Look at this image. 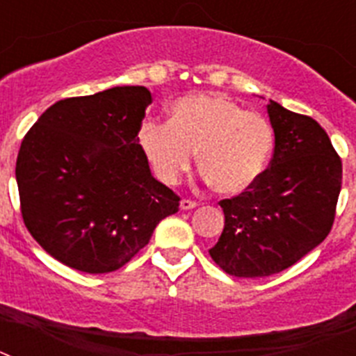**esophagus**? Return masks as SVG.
<instances>
[{
  "label": "esophagus",
  "mask_w": 356,
  "mask_h": 356,
  "mask_svg": "<svg viewBox=\"0 0 356 356\" xmlns=\"http://www.w3.org/2000/svg\"><path fill=\"white\" fill-rule=\"evenodd\" d=\"M196 207H197V203L194 200H181L180 201L181 210H193V209H196Z\"/></svg>",
  "instance_id": "1"
}]
</instances>
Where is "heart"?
Masks as SVG:
<instances>
[{
  "label": "heart",
  "mask_w": 356,
  "mask_h": 356,
  "mask_svg": "<svg viewBox=\"0 0 356 356\" xmlns=\"http://www.w3.org/2000/svg\"><path fill=\"white\" fill-rule=\"evenodd\" d=\"M139 140L156 176L176 184L197 151L207 180L222 194H241L259 180L275 134L266 118L221 94H191L171 108V121H147Z\"/></svg>",
  "instance_id": "b5f03b06"
}]
</instances>
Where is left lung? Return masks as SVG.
<instances>
[{
    "label": "left lung",
    "instance_id": "8db88e82",
    "mask_svg": "<svg viewBox=\"0 0 356 356\" xmlns=\"http://www.w3.org/2000/svg\"><path fill=\"white\" fill-rule=\"evenodd\" d=\"M269 168L248 191L221 200L225 229L209 250L222 271L262 278L294 266L328 237L342 185V162L317 121L276 102Z\"/></svg>",
    "mask_w": 356,
    "mask_h": 356
}]
</instances>
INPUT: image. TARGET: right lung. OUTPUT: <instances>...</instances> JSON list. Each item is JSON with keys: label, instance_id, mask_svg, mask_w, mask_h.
<instances>
[{"label": "right lung", "instance_id": "1", "mask_svg": "<svg viewBox=\"0 0 356 356\" xmlns=\"http://www.w3.org/2000/svg\"><path fill=\"white\" fill-rule=\"evenodd\" d=\"M146 87L65 97L24 135L15 163L21 216L64 266L112 273L149 242L180 196L151 176L139 131Z\"/></svg>", "mask_w": 356, "mask_h": 356}]
</instances>
